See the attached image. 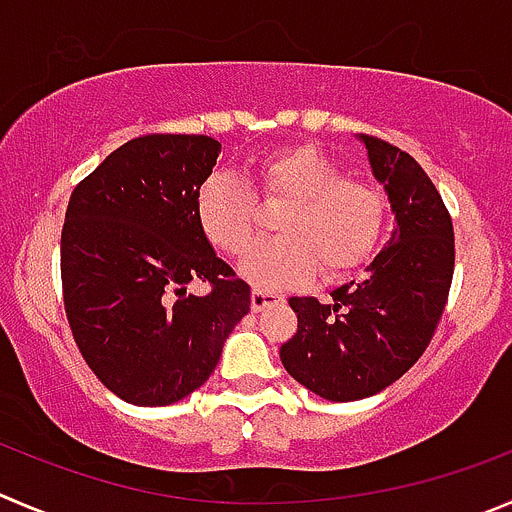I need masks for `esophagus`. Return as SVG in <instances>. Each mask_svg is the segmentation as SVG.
<instances>
[{
  "label": "esophagus",
  "mask_w": 512,
  "mask_h": 512,
  "mask_svg": "<svg viewBox=\"0 0 512 512\" xmlns=\"http://www.w3.org/2000/svg\"><path fill=\"white\" fill-rule=\"evenodd\" d=\"M281 296L279 294H271V291H264V289H253L251 291V309L253 311H264L269 309V306H276L281 304Z\"/></svg>",
  "instance_id": "esophagus-1"
}]
</instances>
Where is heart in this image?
Instances as JSON below:
<instances>
[{
	"instance_id": "heart-1",
	"label": "heart",
	"mask_w": 512,
	"mask_h": 512,
	"mask_svg": "<svg viewBox=\"0 0 512 512\" xmlns=\"http://www.w3.org/2000/svg\"><path fill=\"white\" fill-rule=\"evenodd\" d=\"M264 201H286L276 218L281 236L243 251L256 223V193L233 175L216 173L196 193V223L223 253L243 251L238 274L256 289L281 291L321 274L339 279L372 259L387 228V196L369 180L347 178L314 145L269 150L253 163Z\"/></svg>"
}]
</instances>
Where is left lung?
Masks as SVG:
<instances>
[{
  "instance_id": "left-lung-1",
  "label": "left lung",
  "mask_w": 512,
  "mask_h": 512,
  "mask_svg": "<svg viewBox=\"0 0 512 512\" xmlns=\"http://www.w3.org/2000/svg\"><path fill=\"white\" fill-rule=\"evenodd\" d=\"M359 140L387 191L397 228L367 274L334 289L329 304L291 296L299 326L281 344L286 372L332 402L372 397L422 357L455 271L452 218L430 175L387 140Z\"/></svg>"
}]
</instances>
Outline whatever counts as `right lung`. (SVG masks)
<instances>
[{"mask_svg":"<svg viewBox=\"0 0 512 512\" xmlns=\"http://www.w3.org/2000/svg\"><path fill=\"white\" fill-rule=\"evenodd\" d=\"M218 153L208 135H140L80 180L67 203V321L87 367L130 405H173L201 387L251 309V286L196 223V193ZM193 278L212 291L186 295Z\"/></svg>","mask_w":512,"mask_h":512,"instance_id":"right-lung-1","label":"right lung"}]
</instances>
